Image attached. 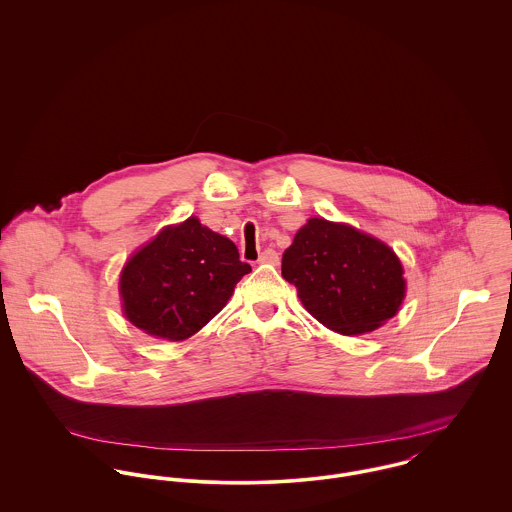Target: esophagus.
I'll use <instances>...</instances> for the list:
<instances>
[{
  "label": "esophagus",
  "mask_w": 512,
  "mask_h": 512,
  "mask_svg": "<svg viewBox=\"0 0 512 512\" xmlns=\"http://www.w3.org/2000/svg\"><path fill=\"white\" fill-rule=\"evenodd\" d=\"M260 264H270V266H278L280 264V256H278V252L276 250H272V248H268V250H264L262 254H260V260H258Z\"/></svg>",
  "instance_id": "34e87169"
}]
</instances>
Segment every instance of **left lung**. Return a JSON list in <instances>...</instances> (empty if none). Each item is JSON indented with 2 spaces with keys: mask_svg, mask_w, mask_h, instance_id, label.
<instances>
[{
  "mask_svg": "<svg viewBox=\"0 0 512 512\" xmlns=\"http://www.w3.org/2000/svg\"><path fill=\"white\" fill-rule=\"evenodd\" d=\"M282 276L307 313L339 335L372 333L406 297L404 266L386 242L323 217L307 219L295 232Z\"/></svg>",
  "mask_w": 512,
  "mask_h": 512,
  "instance_id": "obj_1",
  "label": "left lung"
}]
</instances>
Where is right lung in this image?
Listing matches in <instances>:
<instances>
[{"instance_id": "1", "label": "right lung", "mask_w": 512, "mask_h": 512, "mask_svg": "<svg viewBox=\"0 0 512 512\" xmlns=\"http://www.w3.org/2000/svg\"><path fill=\"white\" fill-rule=\"evenodd\" d=\"M252 268L234 242L197 217L163 226L124 264V317L149 337L185 341L201 331Z\"/></svg>"}]
</instances>
